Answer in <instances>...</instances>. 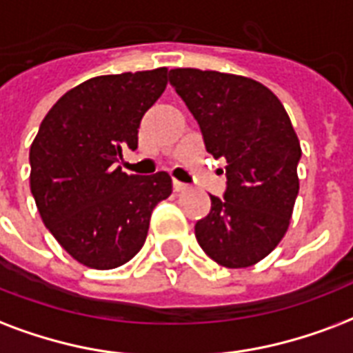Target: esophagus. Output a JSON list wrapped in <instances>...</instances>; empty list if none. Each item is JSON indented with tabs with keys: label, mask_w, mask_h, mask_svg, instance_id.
<instances>
[{
	"label": "esophagus",
	"mask_w": 353,
	"mask_h": 353,
	"mask_svg": "<svg viewBox=\"0 0 353 353\" xmlns=\"http://www.w3.org/2000/svg\"><path fill=\"white\" fill-rule=\"evenodd\" d=\"M187 188L188 185H185V183L174 181V190H176V192H183V190H187Z\"/></svg>",
	"instance_id": "34e87169"
}]
</instances>
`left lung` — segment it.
Segmentation results:
<instances>
[{
  "label": "left lung",
  "mask_w": 353,
  "mask_h": 353,
  "mask_svg": "<svg viewBox=\"0 0 353 353\" xmlns=\"http://www.w3.org/2000/svg\"><path fill=\"white\" fill-rule=\"evenodd\" d=\"M170 83L200 123L207 152L224 157V200L194 225L201 250L225 268L265 259L289 230L302 148L278 96L244 75L174 68Z\"/></svg>",
  "instance_id": "8db88e82"
}]
</instances>
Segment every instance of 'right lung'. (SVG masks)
Segmentation results:
<instances>
[{"label": "right lung", "instance_id": "right-lung-1", "mask_svg": "<svg viewBox=\"0 0 353 353\" xmlns=\"http://www.w3.org/2000/svg\"><path fill=\"white\" fill-rule=\"evenodd\" d=\"M168 85V68L99 75L59 98L29 150L40 219L77 263L111 270L144 246L150 216L172 194L166 172L125 174L139 125Z\"/></svg>", "mask_w": 353, "mask_h": 353}]
</instances>
